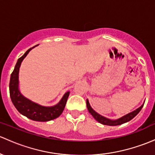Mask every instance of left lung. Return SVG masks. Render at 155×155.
<instances>
[{
  "label": "left lung",
  "instance_id": "1",
  "mask_svg": "<svg viewBox=\"0 0 155 155\" xmlns=\"http://www.w3.org/2000/svg\"><path fill=\"white\" fill-rule=\"evenodd\" d=\"M86 104H87V107L89 113L92 115L93 117H94L97 121H98L99 123H101V124L106 125H111V126L112 125L114 126V125H119L123 124V123H127V122L130 121L131 120H132L134 117L136 116V115H137V114L140 111L141 109H142V107H143V105H144V103H143L140 107L137 108L136 110H133L132 112H130V113L127 114L126 115L120 117V118L117 119V120H110V119L106 118V117L102 116V115L99 114L98 113H97V112H96L95 110L91 107L90 103H89L88 99L86 100Z\"/></svg>",
  "mask_w": 155,
  "mask_h": 155
}]
</instances>
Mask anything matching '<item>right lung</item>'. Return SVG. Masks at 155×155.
Instances as JSON below:
<instances>
[{
    "label": "right lung",
    "mask_w": 155,
    "mask_h": 155,
    "mask_svg": "<svg viewBox=\"0 0 155 155\" xmlns=\"http://www.w3.org/2000/svg\"><path fill=\"white\" fill-rule=\"evenodd\" d=\"M38 46V45H36ZM36 46L29 49L23 56L18 59L14 71L11 74L9 82V94L13 105L16 107L19 113L34 121L48 122L57 118L61 114L64 110L67 100L69 97L70 91L64 94L61 100L53 106H43L38 103L32 102L30 99L26 98L19 90V69L24 58L30 53L32 49Z\"/></svg>",
    "instance_id": "add662e5"
}]
</instances>
